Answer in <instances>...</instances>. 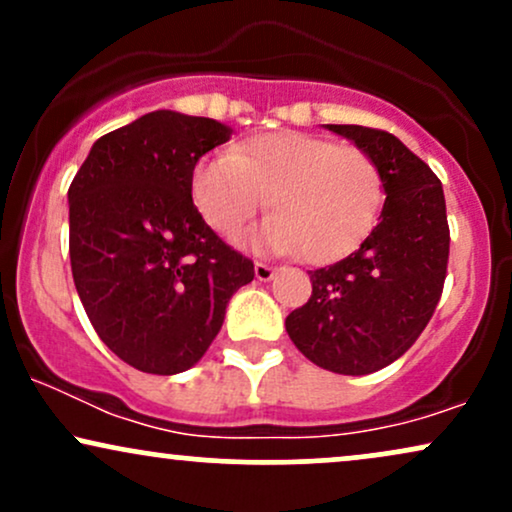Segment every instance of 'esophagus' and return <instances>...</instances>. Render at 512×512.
<instances>
[{
    "label": "esophagus",
    "mask_w": 512,
    "mask_h": 512,
    "mask_svg": "<svg viewBox=\"0 0 512 512\" xmlns=\"http://www.w3.org/2000/svg\"><path fill=\"white\" fill-rule=\"evenodd\" d=\"M274 274H276V269L269 267V264H264V262H257V264H255V276H257V279H260V281L274 279Z\"/></svg>",
    "instance_id": "obj_1"
}]
</instances>
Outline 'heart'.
<instances>
[{
	"label": "heart",
	"instance_id": "1",
	"mask_svg": "<svg viewBox=\"0 0 512 512\" xmlns=\"http://www.w3.org/2000/svg\"><path fill=\"white\" fill-rule=\"evenodd\" d=\"M267 207L274 216L255 243L276 255L301 252L330 264L356 252L373 233L385 202L383 175L356 144L296 129H272L231 156L202 158L192 170V202L216 233L236 240Z\"/></svg>",
	"mask_w": 512,
	"mask_h": 512
}]
</instances>
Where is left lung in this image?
Here are the masks:
<instances>
[{
  "instance_id": "left-lung-1",
  "label": "left lung",
  "mask_w": 512,
  "mask_h": 512,
  "mask_svg": "<svg viewBox=\"0 0 512 512\" xmlns=\"http://www.w3.org/2000/svg\"><path fill=\"white\" fill-rule=\"evenodd\" d=\"M373 156L383 175L380 223L356 252L310 272L313 296L286 332L315 366L368 375L397 361L424 332L448 274L450 228L443 185L395 134L327 125Z\"/></svg>"
}]
</instances>
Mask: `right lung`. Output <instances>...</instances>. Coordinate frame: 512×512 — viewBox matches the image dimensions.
Here are the masks:
<instances>
[{"instance_id":"right-lung-1","label":"right lung","mask_w":512,"mask_h":512,"mask_svg":"<svg viewBox=\"0 0 512 512\" xmlns=\"http://www.w3.org/2000/svg\"><path fill=\"white\" fill-rule=\"evenodd\" d=\"M231 132L156 110L103 134L69 185L76 293L103 344L144 373L195 366L233 293L255 279L192 202L197 161Z\"/></svg>"}]
</instances>
